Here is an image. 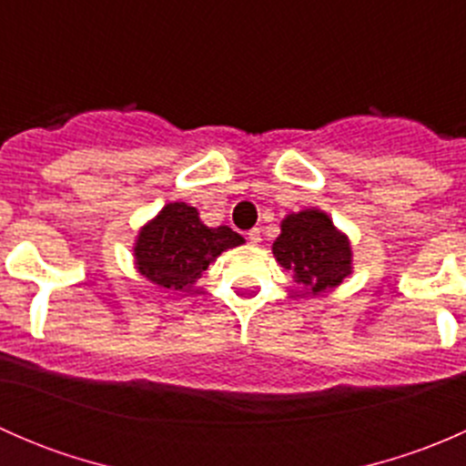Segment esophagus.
<instances>
[{"label": "esophagus", "instance_id": "obj_1", "mask_svg": "<svg viewBox=\"0 0 466 466\" xmlns=\"http://www.w3.org/2000/svg\"><path fill=\"white\" fill-rule=\"evenodd\" d=\"M248 241H250V246H259L261 243V229H250V232H248Z\"/></svg>", "mask_w": 466, "mask_h": 466}]
</instances>
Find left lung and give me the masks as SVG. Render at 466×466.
<instances>
[{
	"mask_svg": "<svg viewBox=\"0 0 466 466\" xmlns=\"http://www.w3.org/2000/svg\"><path fill=\"white\" fill-rule=\"evenodd\" d=\"M279 228L272 255L307 293H329L354 272L350 237L333 225L327 211L318 207L290 211Z\"/></svg>",
	"mask_w": 466,
	"mask_h": 466,
	"instance_id": "1",
	"label": "left lung"
}]
</instances>
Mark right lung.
<instances>
[{"instance_id": "add662e5", "label": "right lung", "mask_w": 466, "mask_h": 466, "mask_svg": "<svg viewBox=\"0 0 466 466\" xmlns=\"http://www.w3.org/2000/svg\"><path fill=\"white\" fill-rule=\"evenodd\" d=\"M241 243L246 238L228 225H205L196 207L167 203L139 228L133 259L139 275L150 284L185 293L223 252Z\"/></svg>"}]
</instances>
